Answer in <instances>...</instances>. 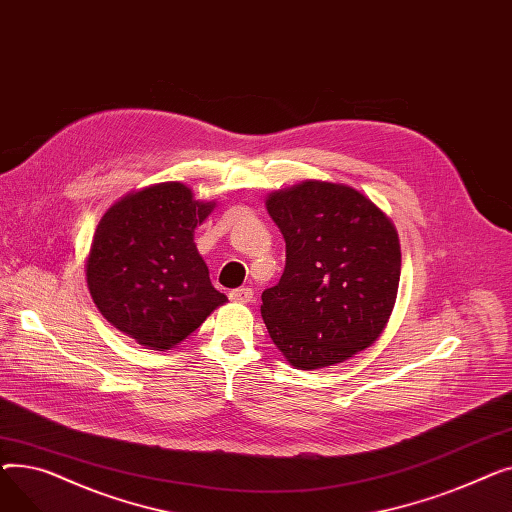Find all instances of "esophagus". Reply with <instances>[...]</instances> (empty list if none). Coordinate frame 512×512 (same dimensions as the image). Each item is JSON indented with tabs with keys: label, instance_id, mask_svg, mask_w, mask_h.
<instances>
[{
	"label": "esophagus",
	"instance_id": "1",
	"mask_svg": "<svg viewBox=\"0 0 512 512\" xmlns=\"http://www.w3.org/2000/svg\"><path fill=\"white\" fill-rule=\"evenodd\" d=\"M230 299L236 303H249V301H253V290L247 286L234 288V290H230Z\"/></svg>",
	"mask_w": 512,
	"mask_h": 512
}]
</instances>
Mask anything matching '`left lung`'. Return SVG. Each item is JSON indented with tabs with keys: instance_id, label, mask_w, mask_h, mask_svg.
Here are the masks:
<instances>
[{
	"instance_id": "1",
	"label": "left lung",
	"mask_w": 512,
	"mask_h": 512,
	"mask_svg": "<svg viewBox=\"0 0 512 512\" xmlns=\"http://www.w3.org/2000/svg\"><path fill=\"white\" fill-rule=\"evenodd\" d=\"M265 205L286 242L282 278L261 294L274 344L299 369L365 351L388 324L398 292L392 222L355 188L330 182H303Z\"/></svg>"
}]
</instances>
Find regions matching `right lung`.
Segmentation results:
<instances>
[{
    "instance_id": "obj_1",
    "label": "right lung",
    "mask_w": 512,
    "mask_h": 512,
    "mask_svg": "<svg viewBox=\"0 0 512 512\" xmlns=\"http://www.w3.org/2000/svg\"><path fill=\"white\" fill-rule=\"evenodd\" d=\"M213 203L164 182L107 209L87 259V284L101 315L143 346L170 351L226 303L193 240Z\"/></svg>"
}]
</instances>
